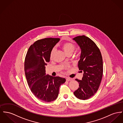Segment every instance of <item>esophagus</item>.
<instances>
[{
	"instance_id": "esophagus-1",
	"label": "esophagus",
	"mask_w": 123,
	"mask_h": 123,
	"mask_svg": "<svg viewBox=\"0 0 123 123\" xmlns=\"http://www.w3.org/2000/svg\"><path fill=\"white\" fill-rule=\"evenodd\" d=\"M66 81H69L72 80V79H71L70 78H66Z\"/></svg>"
}]
</instances>
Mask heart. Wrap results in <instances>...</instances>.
Masks as SVG:
<instances>
[{"instance_id": "heart-1", "label": "heart", "mask_w": 123, "mask_h": 123, "mask_svg": "<svg viewBox=\"0 0 123 123\" xmlns=\"http://www.w3.org/2000/svg\"><path fill=\"white\" fill-rule=\"evenodd\" d=\"M61 47L64 50V51H65V52L66 53V54L69 53H72L74 50V48H75L74 45L73 43L69 42H66V43H63L61 45ZM54 51H55V49H53L51 50L50 52V56L51 57H53Z\"/></svg>"}]
</instances>
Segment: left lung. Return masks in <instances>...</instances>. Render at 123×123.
Wrapping results in <instances>:
<instances>
[{
  "label": "left lung",
  "mask_w": 123,
  "mask_h": 123,
  "mask_svg": "<svg viewBox=\"0 0 123 123\" xmlns=\"http://www.w3.org/2000/svg\"><path fill=\"white\" fill-rule=\"evenodd\" d=\"M81 49L78 67L84 74L82 80L75 79L79 87L74 92L76 97L87 100L95 95L100 85L103 74V62L99 49L95 43L85 36L73 38Z\"/></svg>",
  "instance_id": "left-lung-1"
}]
</instances>
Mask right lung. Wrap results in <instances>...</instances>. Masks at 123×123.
<instances>
[{
  "label": "right lung",
  "mask_w": 123,
  "mask_h": 123,
  "mask_svg": "<svg viewBox=\"0 0 123 123\" xmlns=\"http://www.w3.org/2000/svg\"><path fill=\"white\" fill-rule=\"evenodd\" d=\"M59 38L38 40L29 48L24 63V70L28 86L34 95L45 102L56 100L60 85L65 78L46 75L45 66L50 60V52Z\"/></svg>",
  "instance_id": "right-lung-1"
}]
</instances>
